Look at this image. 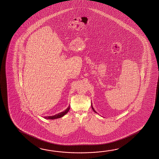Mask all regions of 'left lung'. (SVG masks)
<instances>
[{"instance_id": "left-lung-1", "label": "left lung", "mask_w": 159, "mask_h": 159, "mask_svg": "<svg viewBox=\"0 0 159 159\" xmlns=\"http://www.w3.org/2000/svg\"><path fill=\"white\" fill-rule=\"evenodd\" d=\"M91 108H92V109H93V111H94V112H95V113H97V112H96V111H95L94 109V108H93V106H92V104H91Z\"/></svg>"}]
</instances>
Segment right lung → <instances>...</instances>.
<instances>
[{
	"label": "right lung",
	"mask_w": 159,
	"mask_h": 159,
	"mask_svg": "<svg viewBox=\"0 0 159 159\" xmlns=\"http://www.w3.org/2000/svg\"><path fill=\"white\" fill-rule=\"evenodd\" d=\"M70 109V106H68V108H66L64 111L61 112L60 113H58L56 115H53V116H45L44 118L47 119H55L60 118L61 117H62L63 116H64L66 114H67Z\"/></svg>",
	"instance_id": "1"
}]
</instances>
